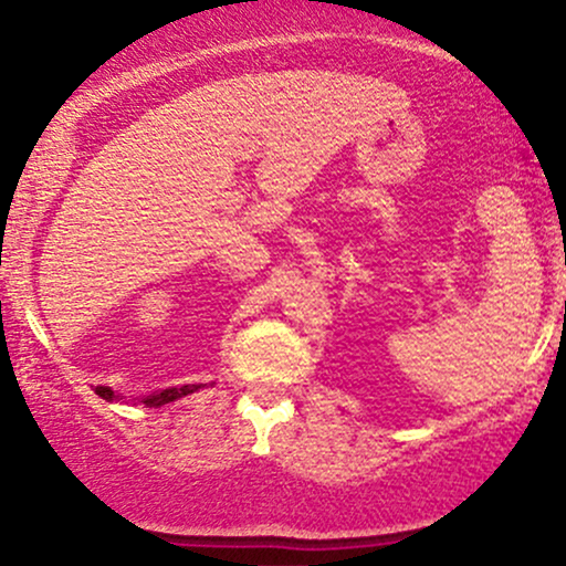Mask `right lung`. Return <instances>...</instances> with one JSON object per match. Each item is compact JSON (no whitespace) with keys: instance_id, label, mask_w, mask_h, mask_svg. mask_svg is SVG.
<instances>
[{"instance_id":"obj_1","label":"right lung","mask_w":566,"mask_h":566,"mask_svg":"<svg viewBox=\"0 0 566 566\" xmlns=\"http://www.w3.org/2000/svg\"><path fill=\"white\" fill-rule=\"evenodd\" d=\"M201 386H180V388H165V391H159V394H151L148 396V399H143V405L146 407H161V405H170V401H175V399H180V396H188V394H193V391H199ZM95 394L101 396V399H106V401H114L116 396H114V391L108 386H97L95 388Z\"/></svg>"}]
</instances>
